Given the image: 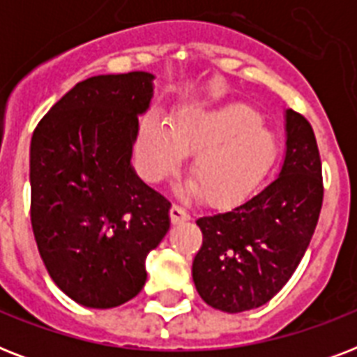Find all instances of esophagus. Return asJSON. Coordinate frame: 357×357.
I'll return each mask as SVG.
<instances>
[{
	"mask_svg": "<svg viewBox=\"0 0 357 357\" xmlns=\"http://www.w3.org/2000/svg\"><path fill=\"white\" fill-rule=\"evenodd\" d=\"M170 217H172L174 224H181V222H187V220L190 218V215L187 209H183V207L178 206V204H174L172 209H170Z\"/></svg>",
	"mask_w": 357,
	"mask_h": 357,
	"instance_id": "1",
	"label": "esophagus"
}]
</instances>
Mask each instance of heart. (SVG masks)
Here are the masks:
<instances>
[{
	"instance_id": "1",
	"label": "heart",
	"mask_w": 357,
	"mask_h": 357,
	"mask_svg": "<svg viewBox=\"0 0 357 357\" xmlns=\"http://www.w3.org/2000/svg\"><path fill=\"white\" fill-rule=\"evenodd\" d=\"M139 159L148 181L161 183L178 172L185 155L195 153L187 196H206L215 206L243 200L271 165L276 139L246 103L189 107L174 119L172 129L157 116L146 119L139 133Z\"/></svg>"
}]
</instances>
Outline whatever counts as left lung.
<instances>
[{"label":"left lung","mask_w":357,"mask_h":357,"mask_svg":"<svg viewBox=\"0 0 357 357\" xmlns=\"http://www.w3.org/2000/svg\"><path fill=\"white\" fill-rule=\"evenodd\" d=\"M322 168L310 122L285 109V155L276 178L228 211L200 217L192 261L202 300L226 313L255 310L293 276L322 207Z\"/></svg>","instance_id":"left-lung-1"}]
</instances>
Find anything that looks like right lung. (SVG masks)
Instances as JSON below:
<instances>
[{
  "label": "right lung",
  "instance_id": "add662e5",
  "mask_svg": "<svg viewBox=\"0 0 357 357\" xmlns=\"http://www.w3.org/2000/svg\"><path fill=\"white\" fill-rule=\"evenodd\" d=\"M153 79L129 72L81 81L31 139L36 246L55 285L85 307L109 310L137 296L146 257L170 229V202L131 165Z\"/></svg>",
  "mask_w": 357,
  "mask_h": 357
}]
</instances>
